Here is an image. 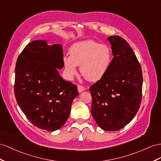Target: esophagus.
<instances>
[{
	"label": "esophagus",
	"instance_id": "34e87169",
	"mask_svg": "<svg viewBox=\"0 0 161 161\" xmlns=\"http://www.w3.org/2000/svg\"><path fill=\"white\" fill-rule=\"evenodd\" d=\"M77 90H78V92H83L84 90H85V88L84 87V86H82L81 85H78L77 86Z\"/></svg>",
	"mask_w": 161,
	"mask_h": 161
}]
</instances>
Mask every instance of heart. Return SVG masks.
I'll return each mask as SVG.
<instances>
[{"label":"heart","instance_id":"heart-1","mask_svg":"<svg viewBox=\"0 0 161 161\" xmlns=\"http://www.w3.org/2000/svg\"><path fill=\"white\" fill-rule=\"evenodd\" d=\"M70 56L63 57L66 75L72 77L80 65V72L86 80L97 81L108 73L113 60L112 51L108 45L93 40L73 44L69 49Z\"/></svg>","mask_w":161,"mask_h":161}]
</instances>
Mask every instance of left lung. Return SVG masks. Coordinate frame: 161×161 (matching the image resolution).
Returning <instances> with one entry per match:
<instances>
[{"instance_id": "8db88e82", "label": "left lung", "mask_w": 161, "mask_h": 161, "mask_svg": "<svg viewBox=\"0 0 161 161\" xmlns=\"http://www.w3.org/2000/svg\"><path fill=\"white\" fill-rule=\"evenodd\" d=\"M114 56L108 73L90 87L91 113L104 130L115 131L128 125L142 102V67L133 49L119 36H110Z\"/></svg>"}]
</instances>
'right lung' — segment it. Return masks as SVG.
<instances>
[{
    "mask_svg": "<svg viewBox=\"0 0 161 161\" xmlns=\"http://www.w3.org/2000/svg\"><path fill=\"white\" fill-rule=\"evenodd\" d=\"M63 67L62 45H49L46 41H32L18 58L15 97L28 120L39 129H60L78 95L77 86L64 80L58 71Z\"/></svg>",
    "mask_w": 161,
    "mask_h": 161,
    "instance_id": "1",
    "label": "right lung"
}]
</instances>
